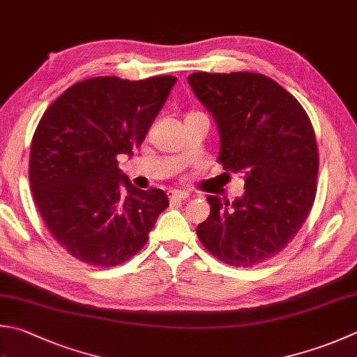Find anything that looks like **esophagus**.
<instances>
[{"mask_svg":"<svg viewBox=\"0 0 357 357\" xmlns=\"http://www.w3.org/2000/svg\"><path fill=\"white\" fill-rule=\"evenodd\" d=\"M167 197H169V200H172V202H177V200L180 202V200H186L188 197H190V194L174 190V191H167Z\"/></svg>","mask_w":357,"mask_h":357,"instance_id":"1","label":"esophagus"}]
</instances>
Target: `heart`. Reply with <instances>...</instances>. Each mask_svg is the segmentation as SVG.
<instances>
[{
	"label": "heart",
	"mask_w": 357,
	"mask_h": 357,
	"mask_svg": "<svg viewBox=\"0 0 357 357\" xmlns=\"http://www.w3.org/2000/svg\"><path fill=\"white\" fill-rule=\"evenodd\" d=\"M194 115H204V113H200V112H192V113H190V115H188V116H194Z\"/></svg>",
	"instance_id": "b5f03b06"
}]
</instances>
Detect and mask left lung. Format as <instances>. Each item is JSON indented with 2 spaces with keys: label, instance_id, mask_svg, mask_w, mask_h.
<instances>
[{
  "label": "left lung",
  "instance_id": "left-lung-1",
  "mask_svg": "<svg viewBox=\"0 0 357 357\" xmlns=\"http://www.w3.org/2000/svg\"><path fill=\"white\" fill-rule=\"evenodd\" d=\"M194 95L220 133L219 163L245 178L244 196H208L202 244L228 266L252 267L294 239L317 192L319 149L307 113L291 93L258 73H192Z\"/></svg>",
  "mask_w": 357,
  "mask_h": 357
}]
</instances>
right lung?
I'll use <instances>...</instances> for the list:
<instances>
[{
  "label": "right lung",
  "instance_id": "obj_1",
  "mask_svg": "<svg viewBox=\"0 0 357 357\" xmlns=\"http://www.w3.org/2000/svg\"><path fill=\"white\" fill-rule=\"evenodd\" d=\"M176 82L86 79L40 119L29 157L32 197L52 238L85 264L112 267L135 257L169 206L165 191L133 186L118 155L141 146Z\"/></svg>",
  "mask_w": 357,
  "mask_h": 357
}]
</instances>
